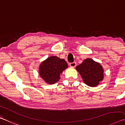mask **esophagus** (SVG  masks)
I'll return each mask as SVG.
<instances>
[{
	"mask_svg": "<svg viewBox=\"0 0 125 125\" xmlns=\"http://www.w3.org/2000/svg\"><path fill=\"white\" fill-rule=\"evenodd\" d=\"M70 66L72 67H75L76 66V63L75 62H71L70 64Z\"/></svg>",
	"mask_w": 125,
	"mask_h": 125,
	"instance_id": "34e87169",
	"label": "esophagus"
}]
</instances>
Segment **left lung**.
<instances>
[{
	"label": "left lung",
	"mask_w": 125,
	"mask_h": 125,
	"mask_svg": "<svg viewBox=\"0 0 125 125\" xmlns=\"http://www.w3.org/2000/svg\"><path fill=\"white\" fill-rule=\"evenodd\" d=\"M76 69L81 76L83 82L89 87L97 86L104 78L103 67L100 63L90 58L84 60Z\"/></svg>",
	"instance_id": "left-lung-1"
}]
</instances>
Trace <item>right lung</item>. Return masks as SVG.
<instances>
[{
  "mask_svg": "<svg viewBox=\"0 0 125 125\" xmlns=\"http://www.w3.org/2000/svg\"><path fill=\"white\" fill-rule=\"evenodd\" d=\"M68 67L64 59L56 56H52L41 62L39 67V74L47 83L52 84L60 79V75Z\"/></svg>",
  "mask_w": 125,
  "mask_h": 125,
  "instance_id": "1",
  "label": "right lung"
}]
</instances>
